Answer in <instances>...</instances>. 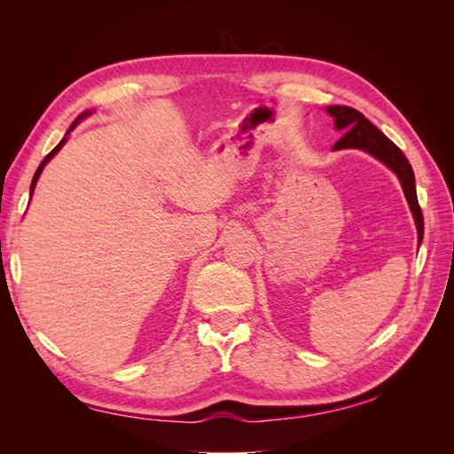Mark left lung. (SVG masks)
I'll return each instance as SVG.
<instances>
[{
	"mask_svg": "<svg viewBox=\"0 0 454 454\" xmlns=\"http://www.w3.org/2000/svg\"><path fill=\"white\" fill-rule=\"evenodd\" d=\"M325 112L333 117L335 129L339 132H345L340 136V140L333 145V151L339 149H362L371 157L380 160L397 176V180L402 184L403 195L407 199V204L411 208V214L415 217V225L419 231V244L424 237V219L422 210L417 199V187H415V174L411 168L409 160L402 153V149L397 147L392 140H388L373 122H369L358 109L348 106H327Z\"/></svg>",
	"mask_w": 454,
	"mask_h": 454,
	"instance_id": "left-lung-1",
	"label": "left lung"
}]
</instances>
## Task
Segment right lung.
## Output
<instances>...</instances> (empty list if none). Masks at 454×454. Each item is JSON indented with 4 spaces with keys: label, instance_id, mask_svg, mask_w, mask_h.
<instances>
[{
    "label": "right lung",
    "instance_id": "1",
    "mask_svg": "<svg viewBox=\"0 0 454 454\" xmlns=\"http://www.w3.org/2000/svg\"><path fill=\"white\" fill-rule=\"evenodd\" d=\"M90 114H92V112H83V114H81V115H79V117H77V119L74 121V125L70 127V130H67V132H66V136H64V138L60 140V144H59L57 147H54V149L51 151V153H49V155H47V157H45L43 160H41V164H39V167H37V170H35V174H34V180H32V185H30V197L34 195V189H35V184H37V180H39V176H41V172H43V168H45V164H47V162H49V160H51V159H52L54 155H57L60 149H62V145H64V144H66V140H67V134H70V132H72V130H74V129L77 127V122H79V121H83V119H85V117H89Z\"/></svg>",
    "mask_w": 454,
    "mask_h": 454
}]
</instances>
